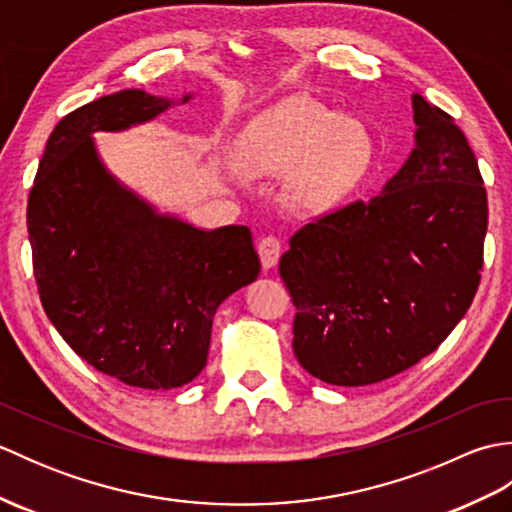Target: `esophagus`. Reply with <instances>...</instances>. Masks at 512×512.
<instances>
[{"label": "esophagus", "instance_id": "34e87169", "mask_svg": "<svg viewBox=\"0 0 512 512\" xmlns=\"http://www.w3.org/2000/svg\"><path fill=\"white\" fill-rule=\"evenodd\" d=\"M257 253L264 268H273L281 257V239L277 235H264L257 244Z\"/></svg>", "mask_w": 512, "mask_h": 512}]
</instances>
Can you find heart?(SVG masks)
<instances>
[{
    "instance_id": "heart-1",
    "label": "heart",
    "mask_w": 512,
    "mask_h": 512,
    "mask_svg": "<svg viewBox=\"0 0 512 512\" xmlns=\"http://www.w3.org/2000/svg\"><path fill=\"white\" fill-rule=\"evenodd\" d=\"M374 143L367 127L339 116L310 96L279 105L259 127L253 167L259 173H290V200L317 213L345 198L372 162Z\"/></svg>"
}]
</instances>
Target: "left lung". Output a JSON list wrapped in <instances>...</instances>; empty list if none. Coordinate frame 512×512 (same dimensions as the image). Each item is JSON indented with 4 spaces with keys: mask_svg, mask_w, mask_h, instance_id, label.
<instances>
[{
    "mask_svg": "<svg viewBox=\"0 0 512 512\" xmlns=\"http://www.w3.org/2000/svg\"><path fill=\"white\" fill-rule=\"evenodd\" d=\"M416 149L380 195L314 217L279 275L297 314L292 347L330 385L380 383L436 352L471 308L488 200L453 116L413 94Z\"/></svg>",
    "mask_w": 512,
    "mask_h": 512,
    "instance_id": "left-lung-1",
    "label": "left lung"
}]
</instances>
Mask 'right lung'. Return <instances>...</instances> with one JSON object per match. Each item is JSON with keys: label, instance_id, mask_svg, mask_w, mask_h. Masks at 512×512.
<instances>
[{"label": "right lung", "instance_id": "1", "mask_svg": "<svg viewBox=\"0 0 512 512\" xmlns=\"http://www.w3.org/2000/svg\"><path fill=\"white\" fill-rule=\"evenodd\" d=\"M169 105L123 90L65 114L26 213L48 319L96 372L140 389L191 383L206 365L217 306L259 275L246 226L200 231L162 217L99 162L92 132L145 123Z\"/></svg>", "mask_w": 512, "mask_h": 512}]
</instances>
